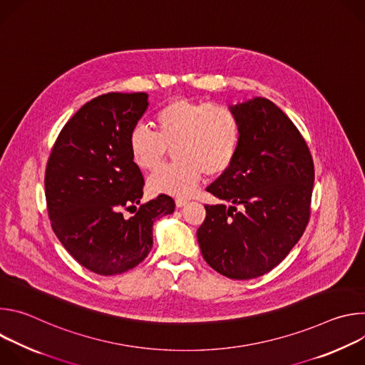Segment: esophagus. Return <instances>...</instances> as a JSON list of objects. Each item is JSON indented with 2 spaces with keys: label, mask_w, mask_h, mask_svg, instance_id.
Masks as SVG:
<instances>
[{
  "label": "esophagus",
  "mask_w": 365,
  "mask_h": 365,
  "mask_svg": "<svg viewBox=\"0 0 365 365\" xmlns=\"http://www.w3.org/2000/svg\"><path fill=\"white\" fill-rule=\"evenodd\" d=\"M187 202H189L187 199H183V197H178V199H176V206H178V207H182V206H185Z\"/></svg>",
  "instance_id": "esophagus-1"
}]
</instances>
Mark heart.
Returning <instances> with one entry per match:
<instances>
[{
  "instance_id": "obj_1",
  "label": "heart",
  "mask_w": 365,
  "mask_h": 365,
  "mask_svg": "<svg viewBox=\"0 0 365 365\" xmlns=\"http://www.w3.org/2000/svg\"><path fill=\"white\" fill-rule=\"evenodd\" d=\"M155 133L143 124L128 134L133 163L141 170H155L175 145L176 163L153 173L147 186L151 193L190 196L203 173L220 176L232 165L241 138L235 113L218 102L176 98L154 115Z\"/></svg>"
}]
</instances>
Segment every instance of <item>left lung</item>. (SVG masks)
I'll return each mask as SVG.
<instances>
[{
	"label": "left lung",
	"mask_w": 365,
	"mask_h": 365,
	"mask_svg": "<svg viewBox=\"0 0 365 365\" xmlns=\"http://www.w3.org/2000/svg\"><path fill=\"white\" fill-rule=\"evenodd\" d=\"M230 108L241 127L238 151L206 192L232 206L205 205L196 235L215 272L248 280L280 264L303 235L315 168L300 131L270 99L258 96Z\"/></svg>",
	"instance_id": "1"
}]
</instances>
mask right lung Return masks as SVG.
<instances>
[{
    "label": "right lung",
    "instance_id": "1",
    "mask_svg": "<svg viewBox=\"0 0 365 365\" xmlns=\"http://www.w3.org/2000/svg\"><path fill=\"white\" fill-rule=\"evenodd\" d=\"M147 96L111 92L91 99L65 124L47 160L51 228L81 266L101 276L140 264L153 247L154 221L175 211L168 195L140 202L144 178L131 160L128 134ZM131 207L136 214L125 219Z\"/></svg>",
    "mask_w": 365,
    "mask_h": 365
}]
</instances>
